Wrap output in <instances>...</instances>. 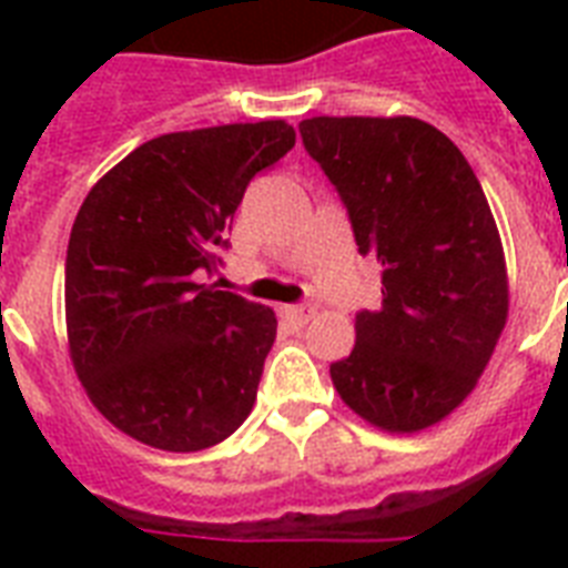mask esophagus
Segmentation results:
<instances>
[{"mask_svg":"<svg viewBox=\"0 0 568 568\" xmlns=\"http://www.w3.org/2000/svg\"><path fill=\"white\" fill-rule=\"evenodd\" d=\"M283 318L294 327H303V324H310L315 318V310L312 306H283Z\"/></svg>","mask_w":568,"mask_h":568,"instance_id":"obj_1","label":"esophagus"}]
</instances>
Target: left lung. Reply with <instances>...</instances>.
<instances>
[{
	"instance_id": "8db88e82",
	"label": "left lung",
	"mask_w": 568,
	"mask_h": 568,
	"mask_svg": "<svg viewBox=\"0 0 568 568\" xmlns=\"http://www.w3.org/2000/svg\"><path fill=\"white\" fill-rule=\"evenodd\" d=\"M301 138L383 267V306L356 315L333 386L379 430H427L475 392L507 324L493 209L457 144L418 118H310Z\"/></svg>"
}]
</instances>
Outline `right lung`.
Listing matches in <instances>:
<instances>
[{
    "label": "right lung",
    "instance_id": "add662e5",
    "mask_svg": "<svg viewBox=\"0 0 568 568\" xmlns=\"http://www.w3.org/2000/svg\"><path fill=\"white\" fill-rule=\"evenodd\" d=\"M292 146L285 120L171 132L88 191L67 247V347L120 433L194 454L250 415L276 315L200 276L217 271L250 180Z\"/></svg>",
    "mask_w": 568,
    "mask_h": 568
}]
</instances>
